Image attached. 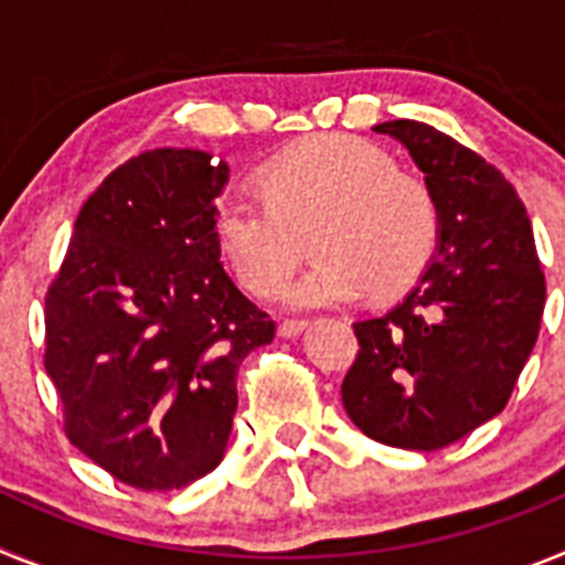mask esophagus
I'll list each match as a JSON object with an SVG mask.
<instances>
[{
  "mask_svg": "<svg viewBox=\"0 0 565 565\" xmlns=\"http://www.w3.org/2000/svg\"><path fill=\"white\" fill-rule=\"evenodd\" d=\"M306 319H282V322H279V337H286V339H291V337H299V333L306 331Z\"/></svg>",
  "mask_w": 565,
  "mask_h": 565,
  "instance_id": "34e87169",
  "label": "esophagus"
}]
</instances>
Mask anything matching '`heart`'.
<instances>
[{
    "label": "heart",
    "instance_id": "1",
    "mask_svg": "<svg viewBox=\"0 0 565 565\" xmlns=\"http://www.w3.org/2000/svg\"><path fill=\"white\" fill-rule=\"evenodd\" d=\"M438 226L430 186L398 172L387 149L344 132L277 154L259 186L234 183L212 206L214 239L257 297L286 282L313 232L322 257L282 291L294 308L402 294L433 259Z\"/></svg>",
    "mask_w": 565,
    "mask_h": 565
}]
</instances>
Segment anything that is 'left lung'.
Listing matches in <instances>:
<instances>
[{"mask_svg":"<svg viewBox=\"0 0 565 565\" xmlns=\"http://www.w3.org/2000/svg\"><path fill=\"white\" fill-rule=\"evenodd\" d=\"M407 147L438 206V252L396 308L353 322L342 404L364 436L433 452L507 407L537 342L546 277L526 206L478 152L430 124L373 127Z\"/></svg>","mask_w":565,"mask_h":565,"instance_id":"1","label":"left lung"}]
</instances>
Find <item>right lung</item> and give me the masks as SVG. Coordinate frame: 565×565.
<instances>
[{"instance_id":"add662e5","label":"right lung","mask_w":565,"mask_h":565,"mask_svg":"<svg viewBox=\"0 0 565 565\" xmlns=\"http://www.w3.org/2000/svg\"><path fill=\"white\" fill-rule=\"evenodd\" d=\"M226 181L201 149L129 158L82 206L44 297L70 444L143 492L223 461L239 362L277 331L223 268L212 201Z\"/></svg>"}]
</instances>
